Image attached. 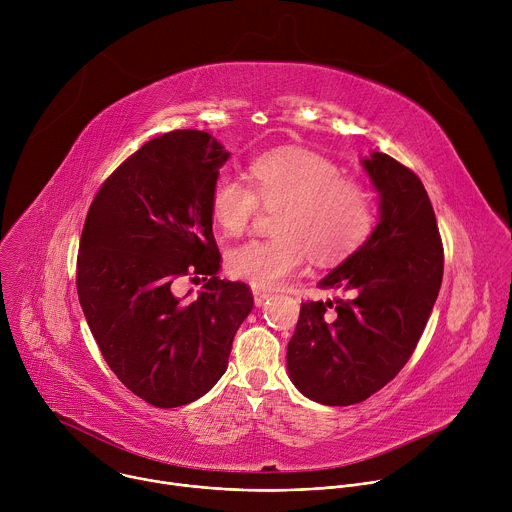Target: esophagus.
Instances as JSON below:
<instances>
[{
    "mask_svg": "<svg viewBox=\"0 0 512 512\" xmlns=\"http://www.w3.org/2000/svg\"><path fill=\"white\" fill-rule=\"evenodd\" d=\"M253 300H255V306L261 308V306L269 300V291L259 289V287H253Z\"/></svg>",
    "mask_w": 512,
    "mask_h": 512,
    "instance_id": "34e87169",
    "label": "esophagus"
}]
</instances>
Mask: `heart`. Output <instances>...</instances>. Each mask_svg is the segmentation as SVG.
<instances>
[{
	"label": "heart",
	"instance_id": "heart-1",
	"mask_svg": "<svg viewBox=\"0 0 512 512\" xmlns=\"http://www.w3.org/2000/svg\"><path fill=\"white\" fill-rule=\"evenodd\" d=\"M253 189L221 176L210 190L208 210L225 237H241L259 208H275V233L227 255V269L259 289H273L296 275L308 255L316 265H334L367 241L375 210L369 192L342 178L340 168L310 150H273L249 164Z\"/></svg>",
	"mask_w": 512,
	"mask_h": 512
}]
</instances>
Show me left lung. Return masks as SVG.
Wrapping results in <instances>:
<instances>
[{
  "mask_svg": "<svg viewBox=\"0 0 512 512\" xmlns=\"http://www.w3.org/2000/svg\"><path fill=\"white\" fill-rule=\"evenodd\" d=\"M360 166L379 194V223L318 281L346 298L302 304L287 344L291 383L322 405L360 403L397 377L444 277L442 239L421 180L381 152Z\"/></svg>",
  "mask_w": 512,
  "mask_h": 512,
  "instance_id": "8db88e82",
  "label": "left lung"
}]
</instances>
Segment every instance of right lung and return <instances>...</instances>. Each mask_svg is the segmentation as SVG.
<instances>
[{
	"label": "right lung",
	"instance_id": "1",
	"mask_svg": "<svg viewBox=\"0 0 512 512\" xmlns=\"http://www.w3.org/2000/svg\"><path fill=\"white\" fill-rule=\"evenodd\" d=\"M229 156L206 131L158 135L105 180L87 214L77 261L81 308L109 369L156 407L208 393L253 310L249 285L216 275L221 253L208 198ZM188 272L207 281L192 303L171 291Z\"/></svg>",
	"mask_w": 512,
	"mask_h": 512
}]
</instances>
